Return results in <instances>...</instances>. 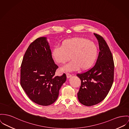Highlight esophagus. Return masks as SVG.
Segmentation results:
<instances>
[{"label": "esophagus", "instance_id": "34e87169", "mask_svg": "<svg viewBox=\"0 0 129 129\" xmlns=\"http://www.w3.org/2000/svg\"><path fill=\"white\" fill-rule=\"evenodd\" d=\"M66 76H67V78L68 79V78H70V77H72V75L69 73H66Z\"/></svg>", "mask_w": 129, "mask_h": 129}]
</instances>
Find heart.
<instances>
[{
  "label": "heart",
  "mask_w": 129,
  "mask_h": 129,
  "mask_svg": "<svg viewBox=\"0 0 129 129\" xmlns=\"http://www.w3.org/2000/svg\"><path fill=\"white\" fill-rule=\"evenodd\" d=\"M98 55V48L94 43L80 37L64 40L61 47L54 48L51 52L53 60L58 64H64L70 59L69 63L61 70L71 72L79 69L86 70L94 63Z\"/></svg>",
  "instance_id": "obj_1"
}]
</instances>
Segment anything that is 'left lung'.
<instances>
[{
  "label": "left lung",
  "instance_id": "obj_1",
  "mask_svg": "<svg viewBox=\"0 0 129 129\" xmlns=\"http://www.w3.org/2000/svg\"><path fill=\"white\" fill-rule=\"evenodd\" d=\"M99 43L100 51L95 66L87 72L77 74L81 80L78 93L79 102L86 106L98 104L105 99L114 79V62L112 53L104 38L94 33Z\"/></svg>",
  "mask_w": 129,
  "mask_h": 129
}]
</instances>
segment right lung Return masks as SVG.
Returning <instances> with one entry per match:
<instances>
[{
	"label": "right lung",
	"instance_id": "1",
	"mask_svg": "<svg viewBox=\"0 0 129 129\" xmlns=\"http://www.w3.org/2000/svg\"><path fill=\"white\" fill-rule=\"evenodd\" d=\"M57 68L47 37L38 38L30 45L20 69V84L30 99L44 106L55 102L66 80L65 74L60 77L54 76Z\"/></svg>",
	"mask_w": 129,
	"mask_h": 129
}]
</instances>
